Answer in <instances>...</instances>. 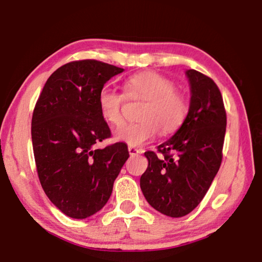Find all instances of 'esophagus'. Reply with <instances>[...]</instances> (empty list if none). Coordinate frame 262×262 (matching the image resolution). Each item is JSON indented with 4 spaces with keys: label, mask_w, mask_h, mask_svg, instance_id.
<instances>
[{
    "label": "esophagus",
    "mask_w": 262,
    "mask_h": 262,
    "mask_svg": "<svg viewBox=\"0 0 262 262\" xmlns=\"http://www.w3.org/2000/svg\"><path fill=\"white\" fill-rule=\"evenodd\" d=\"M128 152H129L130 156H136V154H141L142 150L141 149H138V148H134V147H128Z\"/></svg>",
    "instance_id": "34e87169"
}]
</instances>
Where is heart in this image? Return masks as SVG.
<instances>
[{"instance_id": "b5f03b06", "label": "heart", "mask_w": 262, "mask_h": 262, "mask_svg": "<svg viewBox=\"0 0 262 262\" xmlns=\"http://www.w3.org/2000/svg\"><path fill=\"white\" fill-rule=\"evenodd\" d=\"M123 89L121 94L104 86L99 90L97 98L101 116L113 126L123 122L127 99L146 102L140 112L141 122L121 126L114 133L116 141L140 147L152 140L159 130L163 135L178 130L186 119L189 106L185 96L177 90L171 79L160 73H136L126 80Z\"/></svg>"}]
</instances>
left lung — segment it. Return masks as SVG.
I'll return each instance as SVG.
<instances>
[{
    "label": "left lung",
    "mask_w": 262,
    "mask_h": 262,
    "mask_svg": "<svg viewBox=\"0 0 262 262\" xmlns=\"http://www.w3.org/2000/svg\"><path fill=\"white\" fill-rule=\"evenodd\" d=\"M191 99L182 127L167 141L148 150V167L140 178L147 202L169 217H183L201 203L222 163L227 114L216 83L187 70ZM162 156H159V154Z\"/></svg>",
    "instance_id": "obj_1"
}]
</instances>
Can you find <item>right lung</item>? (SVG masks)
Segmentation results:
<instances>
[{"label": "right lung", "mask_w": 262, "mask_h": 262, "mask_svg": "<svg viewBox=\"0 0 262 262\" xmlns=\"http://www.w3.org/2000/svg\"><path fill=\"white\" fill-rule=\"evenodd\" d=\"M123 69L94 59L56 70L43 86L32 117V142L46 196L66 216L86 219L110 198L129 157L116 142L96 149L112 133L98 109V93Z\"/></svg>", "instance_id": "1"}]
</instances>
